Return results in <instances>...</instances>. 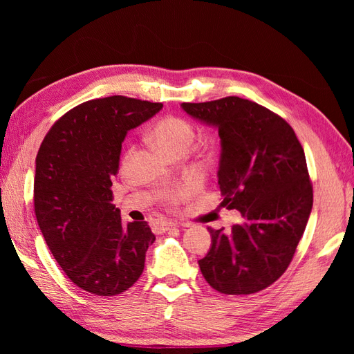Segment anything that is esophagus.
I'll list each match as a JSON object with an SVG mask.
<instances>
[{
	"mask_svg": "<svg viewBox=\"0 0 354 354\" xmlns=\"http://www.w3.org/2000/svg\"><path fill=\"white\" fill-rule=\"evenodd\" d=\"M176 227H177V224L171 223V221H159V223H156V226H155L158 233H165V232L173 230Z\"/></svg>",
	"mask_w": 354,
	"mask_h": 354,
	"instance_id": "1",
	"label": "esophagus"
}]
</instances>
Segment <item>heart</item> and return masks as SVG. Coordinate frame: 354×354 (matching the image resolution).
Listing matches in <instances>:
<instances>
[{
	"mask_svg": "<svg viewBox=\"0 0 354 354\" xmlns=\"http://www.w3.org/2000/svg\"><path fill=\"white\" fill-rule=\"evenodd\" d=\"M153 142L165 155L187 152L195 140V130L190 122L178 116H167L152 131ZM187 187H177L167 195L168 203H178L187 195Z\"/></svg>",
	"mask_w": 354,
	"mask_h": 354,
	"instance_id": "b5f03b06",
	"label": "heart"
}]
</instances>
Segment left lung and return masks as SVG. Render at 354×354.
I'll use <instances>...</instances> for the list:
<instances>
[{
	"label": "left lung",
	"mask_w": 354,
	"mask_h": 354,
	"mask_svg": "<svg viewBox=\"0 0 354 354\" xmlns=\"http://www.w3.org/2000/svg\"><path fill=\"white\" fill-rule=\"evenodd\" d=\"M181 109L218 130L221 205L242 214L230 233L208 227L199 269L221 294L259 292L288 269L312 212L303 146L285 120L251 100L230 95Z\"/></svg>",
	"instance_id": "1"
}]
</instances>
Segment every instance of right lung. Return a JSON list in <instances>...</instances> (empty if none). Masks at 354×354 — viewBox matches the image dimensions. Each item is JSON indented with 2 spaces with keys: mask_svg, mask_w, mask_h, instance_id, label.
Returning a JSON list of instances; mask_svg holds the SVG:
<instances>
[{
  "mask_svg": "<svg viewBox=\"0 0 354 354\" xmlns=\"http://www.w3.org/2000/svg\"><path fill=\"white\" fill-rule=\"evenodd\" d=\"M162 103L111 95L78 104L50 128L35 159L39 230L62 270L84 291L112 297L133 286L155 242L147 221L122 223L112 199L127 133Z\"/></svg>",
  "mask_w": 354,
  "mask_h": 354,
  "instance_id": "right-lung-1",
  "label": "right lung"
}]
</instances>
